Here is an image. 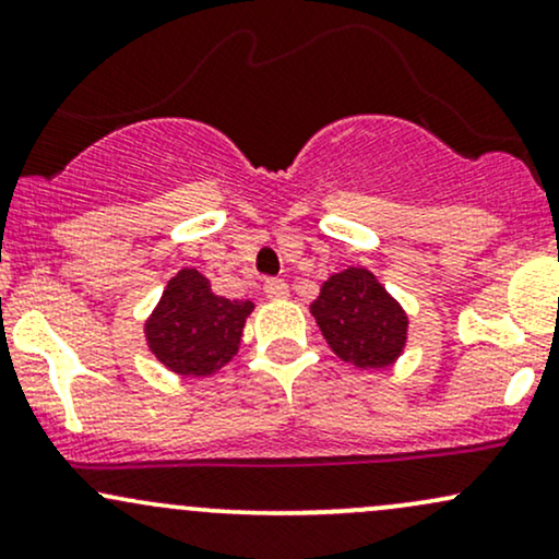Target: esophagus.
<instances>
[{"label": "esophagus", "instance_id": "34e87169", "mask_svg": "<svg viewBox=\"0 0 559 559\" xmlns=\"http://www.w3.org/2000/svg\"><path fill=\"white\" fill-rule=\"evenodd\" d=\"M262 292H265L271 299H284L288 297V284L281 278H267L265 284H262Z\"/></svg>", "mask_w": 559, "mask_h": 559}]
</instances>
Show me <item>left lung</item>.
Instances as JSON below:
<instances>
[{
  "label": "left lung",
  "instance_id": "1",
  "mask_svg": "<svg viewBox=\"0 0 559 559\" xmlns=\"http://www.w3.org/2000/svg\"><path fill=\"white\" fill-rule=\"evenodd\" d=\"M310 310L331 349L357 368H386L407 342L400 301L365 267L331 275Z\"/></svg>",
  "mask_w": 559,
  "mask_h": 559
}]
</instances>
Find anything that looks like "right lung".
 <instances>
[{"instance_id": "add662e5", "label": "right lung", "mask_w": 559, "mask_h": 559, "mask_svg": "<svg viewBox=\"0 0 559 559\" xmlns=\"http://www.w3.org/2000/svg\"><path fill=\"white\" fill-rule=\"evenodd\" d=\"M252 307L249 299L217 297L202 273L186 267L168 281L163 299L146 320V344L173 373L213 376L239 352Z\"/></svg>"}]
</instances>
